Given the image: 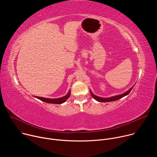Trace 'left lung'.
<instances>
[{"label": "left lung", "instance_id": "1", "mask_svg": "<svg viewBox=\"0 0 157 157\" xmlns=\"http://www.w3.org/2000/svg\"><path fill=\"white\" fill-rule=\"evenodd\" d=\"M134 86H133L130 89H129L127 91H126L125 93H123V94H119V95H117V96H112V97H110V98H101V97H99V96H96L95 94H94L93 93V92L90 90V93H91V95L92 96V97L96 99V101H98V102H111V101H117V100H119L121 98H122L123 97L128 95L130 92L131 91V90L132 89V88Z\"/></svg>", "mask_w": 157, "mask_h": 157}]
</instances>
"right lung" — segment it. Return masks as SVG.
Wrapping results in <instances>:
<instances>
[{"label": "right lung", "instance_id": "right-lung-1", "mask_svg": "<svg viewBox=\"0 0 157 157\" xmlns=\"http://www.w3.org/2000/svg\"><path fill=\"white\" fill-rule=\"evenodd\" d=\"M71 94V91L70 90L66 96L57 98V99H49V98H42V97H38V96H35V98L41 100V101L45 102L47 103H50V104H60L63 102H64L67 99H68Z\"/></svg>", "mask_w": 157, "mask_h": 157}]
</instances>
